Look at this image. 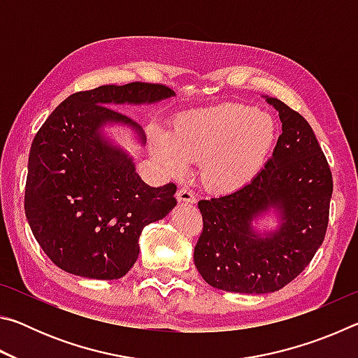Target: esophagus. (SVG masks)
<instances>
[{"instance_id":"1","label":"esophagus","mask_w":358,"mask_h":358,"mask_svg":"<svg viewBox=\"0 0 358 358\" xmlns=\"http://www.w3.org/2000/svg\"><path fill=\"white\" fill-rule=\"evenodd\" d=\"M177 199H178L180 202H187V203H194V202H196V196H194V192H192L187 186L178 187Z\"/></svg>"}]
</instances>
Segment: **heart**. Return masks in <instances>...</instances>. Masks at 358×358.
I'll return each instance as SVG.
<instances>
[{"label": "heart", "mask_w": 358, "mask_h": 358, "mask_svg": "<svg viewBox=\"0 0 358 358\" xmlns=\"http://www.w3.org/2000/svg\"><path fill=\"white\" fill-rule=\"evenodd\" d=\"M275 121L256 107L221 104L178 115L173 134L155 138L157 156L181 172L201 161L202 178L215 189H232L251 177L275 142Z\"/></svg>", "instance_id": "obj_1"}]
</instances>
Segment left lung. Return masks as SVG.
I'll return each mask as SVG.
<instances>
[{"label": "left lung", "mask_w": 358, "mask_h": 358, "mask_svg": "<svg viewBox=\"0 0 358 358\" xmlns=\"http://www.w3.org/2000/svg\"><path fill=\"white\" fill-rule=\"evenodd\" d=\"M282 123L273 155L250 183L199 201L203 227L194 264L210 286L238 294H268L295 280L322 245L333 192L331 171L308 121L266 98ZM282 226L262 239L250 222L266 209Z\"/></svg>", "instance_id": "1"}]
</instances>
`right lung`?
<instances>
[{"instance_id":"obj_1","label":"right lung","mask_w":358,"mask_h":358,"mask_svg":"<svg viewBox=\"0 0 358 358\" xmlns=\"http://www.w3.org/2000/svg\"><path fill=\"white\" fill-rule=\"evenodd\" d=\"M166 85H102L64 99L41 126L29 150L25 213L34 238L59 268L93 280H118L138 257L145 226L175 205L177 186L151 187L134 162L101 137L107 123L134 120L108 107L171 98Z\"/></svg>"}]
</instances>
